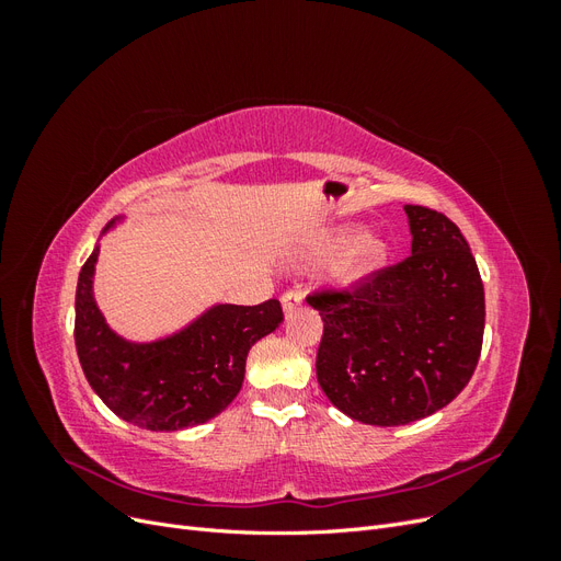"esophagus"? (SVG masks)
I'll list each match as a JSON object with an SVG mask.
<instances>
[{
  "label": "esophagus",
  "instance_id": "esophagus-1",
  "mask_svg": "<svg viewBox=\"0 0 561 561\" xmlns=\"http://www.w3.org/2000/svg\"><path fill=\"white\" fill-rule=\"evenodd\" d=\"M280 301H283V311L290 313L304 301V290H301V287H290V290L283 293Z\"/></svg>",
  "mask_w": 561,
  "mask_h": 561
}]
</instances>
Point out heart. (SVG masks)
<instances>
[{
    "label": "heart",
    "instance_id": "1",
    "mask_svg": "<svg viewBox=\"0 0 561 561\" xmlns=\"http://www.w3.org/2000/svg\"><path fill=\"white\" fill-rule=\"evenodd\" d=\"M339 251L332 262L330 276L339 287H358L367 283L377 271L383 268L388 260V243L379 233L363 231L355 233L353 229H336L325 236L316 248L311 260H328Z\"/></svg>",
    "mask_w": 561,
    "mask_h": 561
}]
</instances>
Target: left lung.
<instances>
[{
	"instance_id": "1",
	"label": "left lung",
	"mask_w": 561,
	"mask_h": 561,
	"mask_svg": "<svg viewBox=\"0 0 561 561\" xmlns=\"http://www.w3.org/2000/svg\"><path fill=\"white\" fill-rule=\"evenodd\" d=\"M412 254L353 290L307 297L322 318L316 375L330 402L369 426H404L468 386L484 336V285L451 219L404 206Z\"/></svg>"
}]
</instances>
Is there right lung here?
<instances>
[{
	"mask_svg": "<svg viewBox=\"0 0 561 561\" xmlns=\"http://www.w3.org/2000/svg\"><path fill=\"white\" fill-rule=\"evenodd\" d=\"M112 225L114 219L107 229ZM95 262L98 248L79 271L75 344L98 398L133 426L165 433L198 426L227 410L243 386L248 351L280 325V301L217 304L173 336L135 344L112 332L98 309Z\"/></svg>",
	"mask_w": 561,
	"mask_h": 561,
	"instance_id": "add662e5",
	"label": "right lung"
}]
</instances>
